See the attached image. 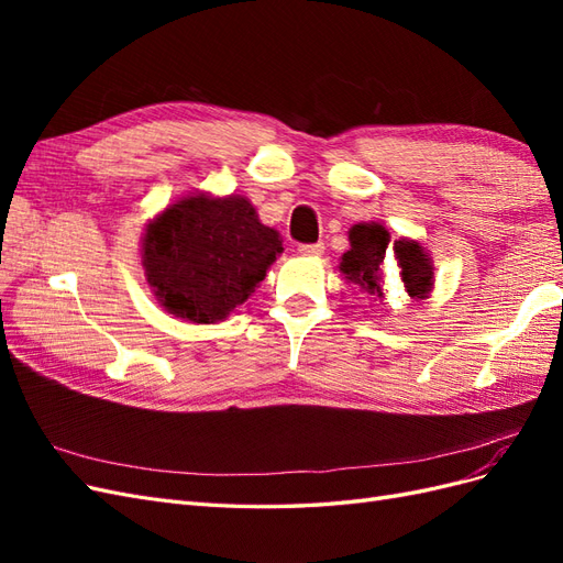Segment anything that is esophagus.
I'll list each match as a JSON object with an SVG mask.
<instances>
[{
    "label": "esophagus",
    "mask_w": 563,
    "mask_h": 563,
    "mask_svg": "<svg viewBox=\"0 0 563 563\" xmlns=\"http://www.w3.org/2000/svg\"><path fill=\"white\" fill-rule=\"evenodd\" d=\"M298 253L300 255H310V258H319V255L323 253V244L321 242H317V244H300Z\"/></svg>",
    "instance_id": "obj_1"
}]
</instances>
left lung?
<instances>
[{"label": "left lung", "mask_w": 563, "mask_h": 563, "mask_svg": "<svg viewBox=\"0 0 563 563\" xmlns=\"http://www.w3.org/2000/svg\"><path fill=\"white\" fill-rule=\"evenodd\" d=\"M350 251L340 258V272L345 279L356 284L366 296L385 300V267H387V253H391V263L397 267V275L401 279L404 291L416 298L424 300L430 298L434 288V265L430 253L418 240H401L389 242V232L383 223H356L347 232Z\"/></svg>", "instance_id": "1"}]
</instances>
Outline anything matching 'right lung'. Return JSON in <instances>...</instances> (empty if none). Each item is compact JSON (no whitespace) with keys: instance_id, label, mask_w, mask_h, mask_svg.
Segmentation results:
<instances>
[{"instance_id":"obj_1","label":"right lung","mask_w":563,"mask_h":563,"mask_svg":"<svg viewBox=\"0 0 563 563\" xmlns=\"http://www.w3.org/2000/svg\"><path fill=\"white\" fill-rule=\"evenodd\" d=\"M284 251L242 195L192 192L145 225L141 263L162 308L190 323H218L258 288Z\"/></svg>"}]
</instances>
